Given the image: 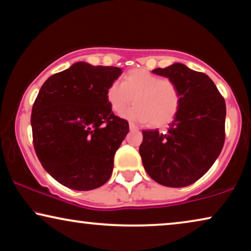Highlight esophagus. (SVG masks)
<instances>
[{
  "label": "esophagus",
  "mask_w": 251,
  "mask_h": 251,
  "mask_svg": "<svg viewBox=\"0 0 251 251\" xmlns=\"http://www.w3.org/2000/svg\"><path fill=\"white\" fill-rule=\"evenodd\" d=\"M129 129H131V131H139V127L135 126L133 123H129Z\"/></svg>",
  "instance_id": "obj_1"
}]
</instances>
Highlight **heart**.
Wrapping results in <instances>:
<instances>
[{"mask_svg": "<svg viewBox=\"0 0 251 251\" xmlns=\"http://www.w3.org/2000/svg\"><path fill=\"white\" fill-rule=\"evenodd\" d=\"M135 104L123 113L138 123L162 126L175 118L181 104V93L172 80L162 78L145 69H133L113 81L106 89V101L116 113L125 110L129 103Z\"/></svg>", "mask_w": 251, "mask_h": 251, "instance_id": "heart-1", "label": "heart"}]
</instances>
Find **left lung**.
<instances>
[{"instance_id":"1","label":"left lung","mask_w":251,"mask_h":251,"mask_svg":"<svg viewBox=\"0 0 251 251\" xmlns=\"http://www.w3.org/2000/svg\"><path fill=\"white\" fill-rule=\"evenodd\" d=\"M155 75L175 81L181 104L165 132L142 131L139 148L143 168L163 186L185 187L205 175L225 141V100L202 72L175 63Z\"/></svg>"}]
</instances>
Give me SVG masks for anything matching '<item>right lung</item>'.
<instances>
[{
	"label": "right lung",
	"instance_id": "add662e5",
	"mask_svg": "<svg viewBox=\"0 0 251 251\" xmlns=\"http://www.w3.org/2000/svg\"><path fill=\"white\" fill-rule=\"evenodd\" d=\"M122 73L78 62L49 76L36 96L31 115L36 156L68 188L92 190L111 176L113 157L129 131L106 101V89Z\"/></svg>",
	"mask_w": 251,
	"mask_h": 251
}]
</instances>
